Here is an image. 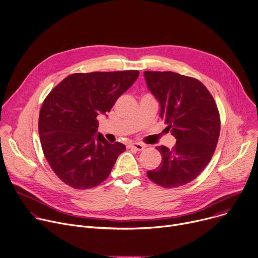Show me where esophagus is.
<instances>
[{
    "instance_id": "1",
    "label": "esophagus",
    "mask_w": 258,
    "mask_h": 258,
    "mask_svg": "<svg viewBox=\"0 0 258 258\" xmlns=\"http://www.w3.org/2000/svg\"><path fill=\"white\" fill-rule=\"evenodd\" d=\"M128 148L135 149V150H138V151H141V150H143V149L145 148V145H143V144H141V143L135 142V143H131V144L128 145Z\"/></svg>"
}]
</instances>
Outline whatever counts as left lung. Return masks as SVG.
<instances>
[{
	"mask_svg": "<svg viewBox=\"0 0 258 258\" xmlns=\"http://www.w3.org/2000/svg\"><path fill=\"white\" fill-rule=\"evenodd\" d=\"M144 77L159 103V116L177 140L172 149L156 147L162 160L147 176L166 188L185 185L202 173L214 154L220 133L217 106L198 79L169 71H145Z\"/></svg>",
	"mask_w": 258,
	"mask_h": 258,
	"instance_id": "left-lung-1",
	"label": "left lung"
}]
</instances>
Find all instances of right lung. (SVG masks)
<instances>
[{
    "label": "right lung",
    "mask_w": 258,
    "mask_h": 258,
    "mask_svg": "<svg viewBox=\"0 0 258 258\" xmlns=\"http://www.w3.org/2000/svg\"><path fill=\"white\" fill-rule=\"evenodd\" d=\"M139 74L133 70L72 74L45 99L39 115L42 149L52 171L69 186L87 189L99 185L125 150L98 133L97 117L110 112Z\"/></svg>",
    "instance_id": "right-lung-1"
}]
</instances>
